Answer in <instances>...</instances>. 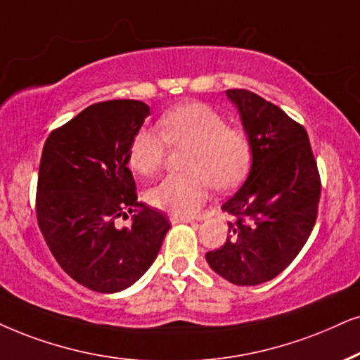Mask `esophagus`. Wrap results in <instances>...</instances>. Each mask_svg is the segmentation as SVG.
Listing matches in <instances>:
<instances>
[{
	"mask_svg": "<svg viewBox=\"0 0 360 360\" xmlns=\"http://www.w3.org/2000/svg\"><path fill=\"white\" fill-rule=\"evenodd\" d=\"M172 224H179V222H193V217H184V216H171Z\"/></svg>",
	"mask_w": 360,
	"mask_h": 360,
	"instance_id": "34e87169",
	"label": "esophagus"
}]
</instances>
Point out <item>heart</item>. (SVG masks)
Instances as JSON below:
<instances>
[{"instance_id":"obj_1","label":"heart","mask_w":360,"mask_h":360,"mask_svg":"<svg viewBox=\"0 0 360 360\" xmlns=\"http://www.w3.org/2000/svg\"><path fill=\"white\" fill-rule=\"evenodd\" d=\"M158 129L141 127L129 146V166L151 176L165 166L167 148H188L183 174L167 176L148 191L151 206L174 216H194L207 201L212 186H238L251 165V143L239 127L204 103H184L159 120Z\"/></svg>"}]
</instances>
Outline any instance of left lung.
I'll list each match as a JSON object with an SVG mask.
<instances>
[{
  "label": "left lung",
  "instance_id": "left-lung-1",
  "mask_svg": "<svg viewBox=\"0 0 360 360\" xmlns=\"http://www.w3.org/2000/svg\"><path fill=\"white\" fill-rule=\"evenodd\" d=\"M238 106L252 166L238 193L222 204L229 234L206 254L214 272L238 285L281 274L301 252L317 219L321 176L306 127L248 89H227Z\"/></svg>",
  "mask_w": 360,
  "mask_h": 360
}]
</instances>
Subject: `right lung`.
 <instances>
[{
    "label": "right lung",
    "instance_id": "1",
    "mask_svg": "<svg viewBox=\"0 0 360 360\" xmlns=\"http://www.w3.org/2000/svg\"><path fill=\"white\" fill-rule=\"evenodd\" d=\"M149 116L136 99L91 104L48 136L41 154L36 217L68 276L96 292H117L149 269L171 222L138 202L127 167L134 134ZM134 224L117 230V217Z\"/></svg>",
    "mask_w": 360,
    "mask_h": 360
}]
</instances>
